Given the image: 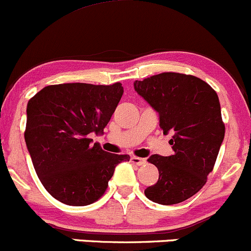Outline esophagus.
I'll return each instance as SVG.
<instances>
[{
    "label": "esophagus",
    "mask_w": 251,
    "mask_h": 251,
    "mask_svg": "<svg viewBox=\"0 0 251 251\" xmlns=\"http://www.w3.org/2000/svg\"><path fill=\"white\" fill-rule=\"evenodd\" d=\"M130 161L134 164V165H137V166H142L146 164V159L139 158V157H131Z\"/></svg>",
    "instance_id": "34e87169"
}]
</instances>
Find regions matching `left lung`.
Here are the masks:
<instances>
[{
	"label": "left lung",
	"mask_w": 251,
	"mask_h": 251,
	"mask_svg": "<svg viewBox=\"0 0 251 251\" xmlns=\"http://www.w3.org/2000/svg\"><path fill=\"white\" fill-rule=\"evenodd\" d=\"M134 88L159 114L163 133L174 135V154L148 158L159 178L145 195L166 206L185 201L206 184L225 136L218 94L203 80L179 73L136 80Z\"/></svg>",
	"instance_id": "left-lung-1"
}]
</instances>
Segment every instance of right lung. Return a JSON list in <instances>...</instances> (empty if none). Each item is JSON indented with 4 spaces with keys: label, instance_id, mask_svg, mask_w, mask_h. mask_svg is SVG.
<instances>
[{
    "label": "right lung",
    "instance_id": "right-lung-1",
    "mask_svg": "<svg viewBox=\"0 0 251 251\" xmlns=\"http://www.w3.org/2000/svg\"><path fill=\"white\" fill-rule=\"evenodd\" d=\"M123 94L114 85L47 86L27 104L25 141L37 176L48 193L69 206H87L103 196L115 168L129 161L92 145L103 133Z\"/></svg>",
    "mask_w": 251,
    "mask_h": 251
}]
</instances>
